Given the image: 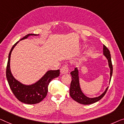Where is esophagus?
<instances>
[{
  "label": "esophagus",
  "mask_w": 124,
  "mask_h": 124,
  "mask_svg": "<svg viewBox=\"0 0 124 124\" xmlns=\"http://www.w3.org/2000/svg\"><path fill=\"white\" fill-rule=\"evenodd\" d=\"M69 71V67L68 66H64L61 68V74H66L68 73Z\"/></svg>",
  "instance_id": "1"
}]
</instances>
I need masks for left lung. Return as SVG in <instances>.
<instances>
[{"label": "left lung", "instance_id": "8db88e82", "mask_svg": "<svg viewBox=\"0 0 124 124\" xmlns=\"http://www.w3.org/2000/svg\"><path fill=\"white\" fill-rule=\"evenodd\" d=\"M103 54L108 59V66L110 68V80L111 79V76L112 75V71H113V67L111 62V54L110 51L105 45H103ZM72 77V81L71 82V85L70 88V95L72 97V99L76 102L81 103L83 105H90L97 102L98 101L100 100L104 96L108 91V87L106 88L105 91L103 92L102 95L99 97L95 98H89L86 96L81 91L80 84H79V78H78V71L77 68H75V70L71 72L70 73Z\"/></svg>", "mask_w": 124, "mask_h": 124}]
</instances>
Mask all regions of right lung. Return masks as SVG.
I'll return each instance as SVG.
<instances>
[{
	"label": "right lung",
	"mask_w": 124,
	"mask_h": 124,
	"mask_svg": "<svg viewBox=\"0 0 124 124\" xmlns=\"http://www.w3.org/2000/svg\"><path fill=\"white\" fill-rule=\"evenodd\" d=\"M38 34H28L21 40L27 38L29 36H38ZM19 41L15 43L9 52L6 69V76L11 90L18 100L27 104H36L40 102L46 97L48 92V87L51 81L60 74V70H50L47 72L38 82L31 85H24L14 78L10 69L11 53Z\"/></svg>",
	"instance_id": "right-lung-1"
}]
</instances>
